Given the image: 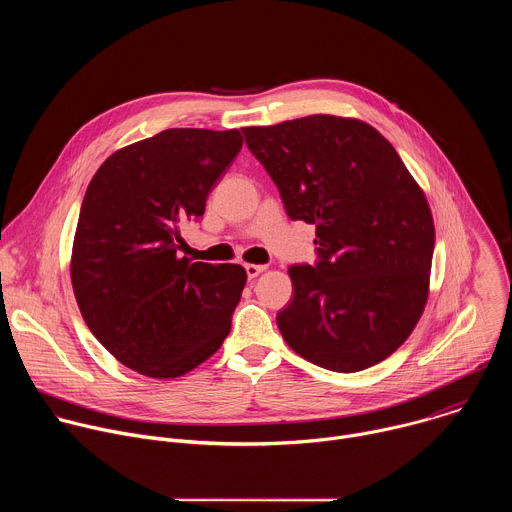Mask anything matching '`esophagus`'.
I'll return each instance as SVG.
<instances>
[{
  "mask_svg": "<svg viewBox=\"0 0 512 512\" xmlns=\"http://www.w3.org/2000/svg\"><path fill=\"white\" fill-rule=\"evenodd\" d=\"M245 271H247V277H249V279H255V277H259V275L265 271V265L247 263V265H245Z\"/></svg>",
  "mask_w": 512,
  "mask_h": 512,
  "instance_id": "1",
  "label": "esophagus"
}]
</instances>
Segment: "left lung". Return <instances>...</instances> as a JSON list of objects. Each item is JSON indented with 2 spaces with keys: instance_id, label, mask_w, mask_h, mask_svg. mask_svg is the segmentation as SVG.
I'll return each instance as SVG.
<instances>
[{
  "instance_id": "obj_1",
  "label": "left lung",
  "mask_w": 512,
  "mask_h": 512,
  "mask_svg": "<svg viewBox=\"0 0 512 512\" xmlns=\"http://www.w3.org/2000/svg\"><path fill=\"white\" fill-rule=\"evenodd\" d=\"M291 221L316 225V265H291L277 314L291 350L356 373L391 356L419 322L435 229L423 190L369 123L310 115L243 127Z\"/></svg>"
}]
</instances>
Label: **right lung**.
<instances>
[{"label": "right lung", "mask_w": 512, "mask_h": 512, "mask_svg": "<svg viewBox=\"0 0 512 512\" xmlns=\"http://www.w3.org/2000/svg\"><path fill=\"white\" fill-rule=\"evenodd\" d=\"M243 148L239 129H166L109 156L93 176L70 279L95 338L125 367L176 379L231 332L247 273L180 257L182 229Z\"/></svg>", "instance_id": "1"}]
</instances>
